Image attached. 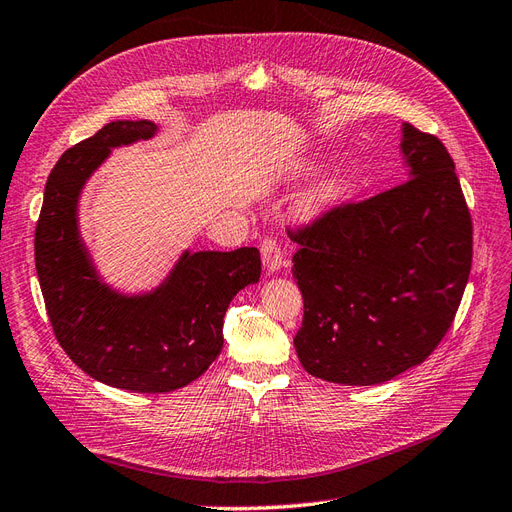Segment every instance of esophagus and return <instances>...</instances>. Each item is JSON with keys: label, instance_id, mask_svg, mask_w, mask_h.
I'll return each instance as SVG.
<instances>
[{"label": "esophagus", "instance_id": "1", "mask_svg": "<svg viewBox=\"0 0 512 512\" xmlns=\"http://www.w3.org/2000/svg\"><path fill=\"white\" fill-rule=\"evenodd\" d=\"M261 261L263 268L270 274L289 266V261L283 257V249H280V244L276 240H266L261 244Z\"/></svg>", "mask_w": 512, "mask_h": 512}]
</instances>
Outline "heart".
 Here are the masks:
<instances>
[{"label": "heart", "mask_w": 512, "mask_h": 512, "mask_svg": "<svg viewBox=\"0 0 512 512\" xmlns=\"http://www.w3.org/2000/svg\"><path fill=\"white\" fill-rule=\"evenodd\" d=\"M319 166L315 161H302L295 166L298 174H310L315 172ZM351 191V178L349 174L344 172H336V174H329L323 180L312 187L300 202V214L304 219H317L323 217L325 212L334 210L346 195Z\"/></svg>", "instance_id": "1"}]
</instances>
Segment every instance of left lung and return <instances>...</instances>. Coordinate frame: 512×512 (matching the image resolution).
Instances as JSON below:
<instances>
[{"label": "left lung", "mask_w": 512, "mask_h": 512, "mask_svg": "<svg viewBox=\"0 0 512 512\" xmlns=\"http://www.w3.org/2000/svg\"><path fill=\"white\" fill-rule=\"evenodd\" d=\"M406 183L327 212L295 240L304 321L293 344L308 374L381 385L430 357L472 266V221L444 144L402 123Z\"/></svg>", "instance_id": "1"}]
</instances>
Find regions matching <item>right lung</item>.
<instances>
[{
  "instance_id": "right-lung-1",
  "label": "right lung",
  "mask_w": 512,
  "mask_h": 512,
  "mask_svg": "<svg viewBox=\"0 0 512 512\" xmlns=\"http://www.w3.org/2000/svg\"><path fill=\"white\" fill-rule=\"evenodd\" d=\"M157 131L155 121H112L65 151L46 180L36 227V270L63 351L95 381L136 393L174 391L202 376L223 349L229 302L261 276L255 246L185 249L159 285L136 293L97 272L80 236V195L114 148Z\"/></svg>"
}]
</instances>
